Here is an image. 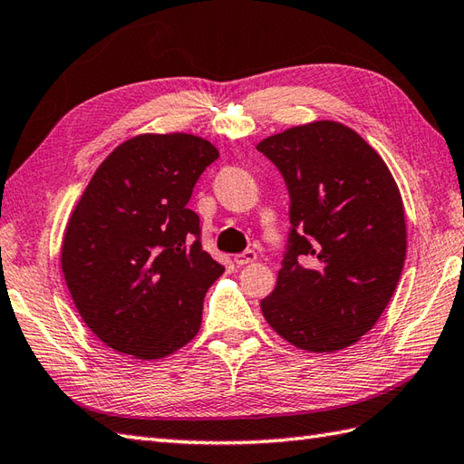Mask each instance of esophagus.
Segmentation results:
<instances>
[{"label":"esophagus","instance_id":"34e87169","mask_svg":"<svg viewBox=\"0 0 464 464\" xmlns=\"http://www.w3.org/2000/svg\"><path fill=\"white\" fill-rule=\"evenodd\" d=\"M255 261H256V253H255L253 249H246V251H243V253H239V255H235V263L239 265V266L255 263Z\"/></svg>","mask_w":464,"mask_h":464}]
</instances>
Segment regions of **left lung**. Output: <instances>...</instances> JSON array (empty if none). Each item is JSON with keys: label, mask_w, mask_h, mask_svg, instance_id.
I'll return each mask as SVG.
<instances>
[{"label": "left lung", "mask_w": 464, "mask_h": 464, "mask_svg": "<svg viewBox=\"0 0 464 464\" xmlns=\"http://www.w3.org/2000/svg\"><path fill=\"white\" fill-rule=\"evenodd\" d=\"M290 196L288 249L261 300L271 328L293 346L328 353L373 328L395 293L407 231L400 188L382 156L334 121L256 144Z\"/></svg>", "instance_id": "8db88e82"}]
</instances>
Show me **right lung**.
<instances>
[{"label":"right lung","mask_w":464,"mask_h":464,"mask_svg":"<svg viewBox=\"0 0 464 464\" xmlns=\"http://www.w3.org/2000/svg\"><path fill=\"white\" fill-rule=\"evenodd\" d=\"M219 158L193 134H140L96 168L74 206L61 268L84 324L106 346L161 360L196 338L223 275L201 246L193 186Z\"/></svg>","instance_id":"obj_1"}]
</instances>
